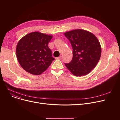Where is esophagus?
<instances>
[{"label": "esophagus", "instance_id": "34e87169", "mask_svg": "<svg viewBox=\"0 0 120 120\" xmlns=\"http://www.w3.org/2000/svg\"><path fill=\"white\" fill-rule=\"evenodd\" d=\"M61 58H62V56L61 55V56H59L58 57H57V58H56V59H59V60H60V59H61Z\"/></svg>", "mask_w": 120, "mask_h": 120}]
</instances>
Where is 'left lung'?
<instances>
[{
  "mask_svg": "<svg viewBox=\"0 0 120 120\" xmlns=\"http://www.w3.org/2000/svg\"><path fill=\"white\" fill-rule=\"evenodd\" d=\"M70 41L73 57L68 63H65L75 76L89 74L96 67L101 54V48L97 37L83 30H73L64 34Z\"/></svg>",
  "mask_w": 120,
  "mask_h": 120,
  "instance_id": "left-lung-1",
  "label": "left lung"
}]
</instances>
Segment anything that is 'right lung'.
<instances>
[{"mask_svg":"<svg viewBox=\"0 0 120 120\" xmlns=\"http://www.w3.org/2000/svg\"><path fill=\"white\" fill-rule=\"evenodd\" d=\"M52 36L38 32L29 34L19 41L16 54L19 63L27 72L40 75L45 71L54 58L49 48Z\"/></svg>","mask_w":120,"mask_h":120,"instance_id":"right-lung-1","label":"right lung"}]
</instances>
